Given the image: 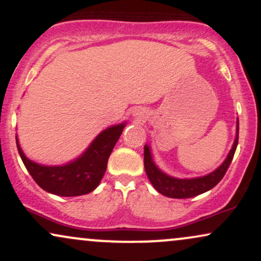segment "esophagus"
<instances>
[{
    "label": "esophagus",
    "instance_id": "esophagus-1",
    "mask_svg": "<svg viewBox=\"0 0 261 261\" xmlns=\"http://www.w3.org/2000/svg\"><path fill=\"white\" fill-rule=\"evenodd\" d=\"M136 115H137V117H141V113H138V112H136Z\"/></svg>",
    "mask_w": 261,
    "mask_h": 261
}]
</instances>
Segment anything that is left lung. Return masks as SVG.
<instances>
[{
    "label": "left lung",
    "instance_id": "left-lung-1",
    "mask_svg": "<svg viewBox=\"0 0 261 261\" xmlns=\"http://www.w3.org/2000/svg\"><path fill=\"white\" fill-rule=\"evenodd\" d=\"M237 143H239V120H237L236 140L233 142L232 149L230 150L226 160L214 172L207 174L204 177L193 178V179H178V178L167 176V174L161 172L155 166L153 159H151L149 147L148 146H144V169H146V173L151 184H153V187L160 194H163V195L167 197H173V199L194 197L204 193V191L212 189L213 187H216L222 180V178L226 173V171L229 169L230 164H231L233 159V154L236 151Z\"/></svg>",
    "mask_w": 261,
    "mask_h": 261
}]
</instances>
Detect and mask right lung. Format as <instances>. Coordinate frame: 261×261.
I'll use <instances>...</instances> for the list:
<instances>
[{
  "instance_id": "obj_1",
  "label": "right lung",
  "mask_w": 261,
  "mask_h": 261,
  "mask_svg": "<svg viewBox=\"0 0 261 261\" xmlns=\"http://www.w3.org/2000/svg\"><path fill=\"white\" fill-rule=\"evenodd\" d=\"M125 124L108 127L95 138L87 151L64 166H42L29 160L16 138V147L26 170L42 189L59 196L89 194L100 184L107 169L108 158L119 140Z\"/></svg>"
}]
</instances>
